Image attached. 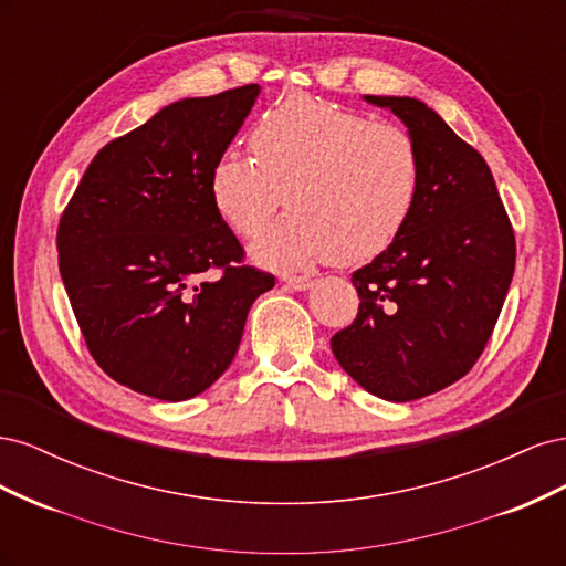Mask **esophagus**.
Wrapping results in <instances>:
<instances>
[{
  "label": "esophagus",
  "instance_id": "esophagus-1",
  "mask_svg": "<svg viewBox=\"0 0 566 566\" xmlns=\"http://www.w3.org/2000/svg\"><path fill=\"white\" fill-rule=\"evenodd\" d=\"M287 285L293 290H310L314 285V281L310 276H290Z\"/></svg>",
  "mask_w": 566,
  "mask_h": 566
}]
</instances>
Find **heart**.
I'll list each match as a JSON object with an SVG mask.
<instances>
[{
	"label": "heart",
	"instance_id": "b5f03b06",
	"mask_svg": "<svg viewBox=\"0 0 566 566\" xmlns=\"http://www.w3.org/2000/svg\"><path fill=\"white\" fill-rule=\"evenodd\" d=\"M250 146L254 160L238 153L217 158L210 198L221 221L243 238L260 233L283 198L293 205L254 241L260 264L295 269L328 256L368 262L397 241L416 212L420 150L397 125L297 94L260 117Z\"/></svg>",
	"mask_w": 566,
	"mask_h": 566
}]
</instances>
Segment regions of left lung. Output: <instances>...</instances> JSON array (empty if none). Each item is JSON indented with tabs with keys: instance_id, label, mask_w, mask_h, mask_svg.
<instances>
[{
	"instance_id": "obj_1",
	"label": "left lung",
	"mask_w": 566,
	"mask_h": 566,
	"mask_svg": "<svg viewBox=\"0 0 566 566\" xmlns=\"http://www.w3.org/2000/svg\"><path fill=\"white\" fill-rule=\"evenodd\" d=\"M389 108L420 150L416 212L401 235L354 271L358 314L333 335L337 364L385 401H413L465 375L499 321L515 273V233L479 153L410 96Z\"/></svg>"
}]
</instances>
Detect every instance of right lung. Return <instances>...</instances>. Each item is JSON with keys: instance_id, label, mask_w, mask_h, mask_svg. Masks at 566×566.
<instances>
[{"instance_id": "right-lung-1", "label": "right lung", "mask_w": 566, "mask_h": 566, "mask_svg": "<svg viewBox=\"0 0 566 566\" xmlns=\"http://www.w3.org/2000/svg\"><path fill=\"white\" fill-rule=\"evenodd\" d=\"M260 92L245 84L160 108L96 153L61 217L59 269L84 342L115 382L146 397L208 389L276 283L241 264L210 198V169Z\"/></svg>"}]
</instances>
